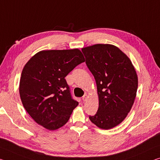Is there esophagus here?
<instances>
[{
    "label": "esophagus",
    "instance_id": "esophagus-1",
    "mask_svg": "<svg viewBox=\"0 0 160 160\" xmlns=\"http://www.w3.org/2000/svg\"><path fill=\"white\" fill-rule=\"evenodd\" d=\"M88 98V95H87V94H85V95L82 97V100L83 101H87Z\"/></svg>",
    "mask_w": 160,
    "mask_h": 160
}]
</instances>
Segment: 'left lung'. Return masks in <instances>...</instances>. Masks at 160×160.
Returning <instances> with one entry per match:
<instances>
[{
	"mask_svg": "<svg viewBox=\"0 0 160 160\" xmlns=\"http://www.w3.org/2000/svg\"><path fill=\"white\" fill-rule=\"evenodd\" d=\"M82 51L95 79L99 100L97 113L89 118L99 128L110 130L125 120L132 107L138 86L135 68L115 45L95 44Z\"/></svg>",
	"mask_w": 160,
	"mask_h": 160,
	"instance_id": "1",
	"label": "left lung"
}]
</instances>
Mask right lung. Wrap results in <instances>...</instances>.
<instances>
[{
	"instance_id": "1",
	"label": "right lung",
	"mask_w": 160,
	"mask_h": 160,
	"mask_svg": "<svg viewBox=\"0 0 160 160\" xmlns=\"http://www.w3.org/2000/svg\"><path fill=\"white\" fill-rule=\"evenodd\" d=\"M85 60L82 52L75 48L41 50L27 62L19 92L22 105L35 122L49 130L67 123L78 102L71 97L65 78Z\"/></svg>"
}]
</instances>
